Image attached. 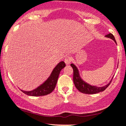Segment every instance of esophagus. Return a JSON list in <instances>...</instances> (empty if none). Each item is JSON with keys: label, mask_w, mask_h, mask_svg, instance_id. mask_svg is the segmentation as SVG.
Masks as SVG:
<instances>
[{"label": "esophagus", "mask_w": 126, "mask_h": 126, "mask_svg": "<svg viewBox=\"0 0 126 126\" xmlns=\"http://www.w3.org/2000/svg\"><path fill=\"white\" fill-rule=\"evenodd\" d=\"M72 61V58L69 56H67L66 57V58H64V62L66 64H69L71 63V62Z\"/></svg>", "instance_id": "obj_1"}]
</instances>
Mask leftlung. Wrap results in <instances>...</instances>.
<instances>
[{"label": "left lung", "mask_w": 126, "mask_h": 126, "mask_svg": "<svg viewBox=\"0 0 126 126\" xmlns=\"http://www.w3.org/2000/svg\"><path fill=\"white\" fill-rule=\"evenodd\" d=\"M105 36L107 37H108V38H110L111 39H113L116 43L115 38H114V36L112 34L110 33L106 35ZM71 66L73 69V82H74L75 87L79 92L83 93V94H95L100 92H103L109 86L111 82L112 79L108 84H107V85L103 87H97L91 85L90 84L86 83L85 82H84L80 78V76H79V71H78L77 67L74 64H71Z\"/></svg>", "instance_id": "left-lung-1"}]
</instances>
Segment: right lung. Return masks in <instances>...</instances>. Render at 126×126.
Segmentation results:
<instances>
[{"label": "right lung", "mask_w": 126, "mask_h": 126, "mask_svg": "<svg viewBox=\"0 0 126 126\" xmlns=\"http://www.w3.org/2000/svg\"><path fill=\"white\" fill-rule=\"evenodd\" d=\"M66 64L64 62H61L57 64L55 68L53 69L49 78L40 86L36 89L31 91H24L21 90L23 93L30 96L37 97V96H44L50 94L55 89V87L58 80V76L60 71L63 68L65 67Z\"/></svg>", "instance_id": "obj_1"}]
</instances>
